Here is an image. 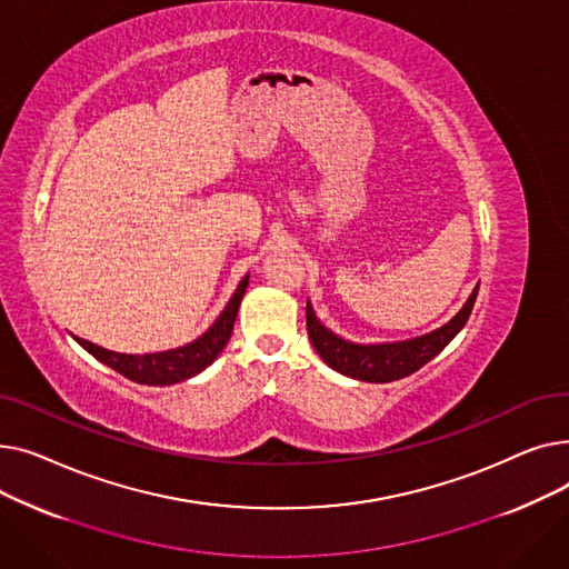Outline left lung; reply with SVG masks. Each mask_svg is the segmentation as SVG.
Returning a JSON list of instances; mask_svg holds the SVG:
<instances>
[{
    "label": "left lung",
    "mask_w": 569,
    "mask_h": 569,
    "mask_svg": "<svg viewBox=\"0 0 569 569\" xmlns=\"http://www.w3.org/2000/svg\"><path fill=\"white\" fill-rule=\"evenodd\" d=\"M477 290H480V286H475L468 302L450 322H445L438 330L425 337H415L408 341L369 346L350 343L327 330L325 325H320L311 309V302H307V332L316 352L322 357V362L327 367L365 382H392L415 373L417 369H422L463 330V325L468 322L470 311L475 307Z\"/></svg>",
    "instance_id": "obj_1"
}]
</instances>
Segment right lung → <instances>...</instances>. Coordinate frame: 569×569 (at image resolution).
Returning <instances> with one entry per match:
<instances>
[{
	"label": "right lung",
	"mask_w": 569,
	"mask_h": 569,
	"mask_svg": "<svg viewBox=\"0 0 569 569\" xmlns=\"http://www.w3.org/2000/svg\"><path fill=\"white\" fill-rule=\"evenodd\" d=\"M249 286V274L239 281L237 290L232 292L230 302L221 311V316L214 320V325L209 330L198 337L196 341L174 348V350H163V352H147V355H127V352H112L106 350L92 341H84L80 337H73L89 355H94L99 362L108 365L117 373L127 376L133 382L140 385H174L182 382L187 378L198 376L204 371L209 365H212L221 350L226 348L230 335H232V325L239 311V302L247 292Z\"/></svg>",
	"instance_id": "1"
}]
</instances>
